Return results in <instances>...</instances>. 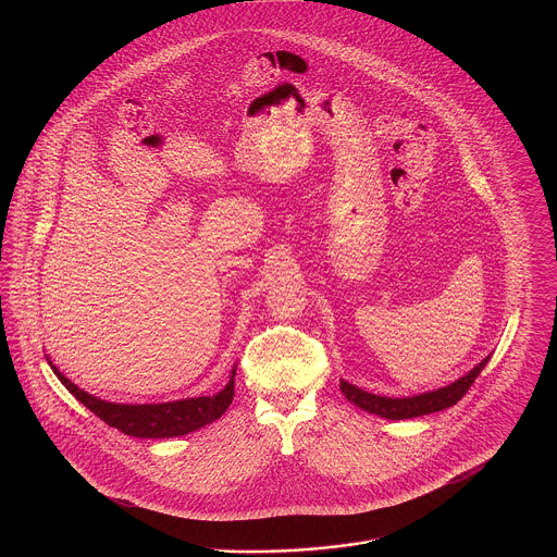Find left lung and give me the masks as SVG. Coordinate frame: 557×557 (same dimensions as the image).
Listing matches in <instances>:
<instances>
[{
  "label": "left lung",
  "instance_id": "left-lung-1",
  "mask_svg": "<svg viewBox=\"0 0 557 557\" xmlns=\"http://www.w3.org/2000/svg\"><path fill=\"white\" fill-rule=\"evenodd\" d=\"M488 359H491V355L484 357L476 368L468 371L463 377L450 382L449 386H443V388H436V391H430V393H422V395H413V397H380V395H373L368 391H361V388H357L355 384H348L345 380H341V391L352 405H357L359 409H363L368 413H375L380 418H386V420L420 418V416H428V413L453 407L459 398L470 391L478 373L484 370Z\"/></svg>",
  "mask_w": 557,
  "mask_h": 557
}]
</instances>
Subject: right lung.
<instances>
[{
	"label": "right lung",
	"instance_id": "1",
	"mask_svg": "<svg viewBox=\"0 0 557 557\" xmlns=\"http://www.w3.org/2000/svg\"><path fill=\"white\" fill-rule=\"evenodd\" d=\"M58 380L66 386L71 395H75L91 413H96L102 422L119 432L135 436V438H173L184 436L198 428H205L219 420L234 400V382H236V366L230 375V382L223 391L212 397L182 398L171 403H144V405H127V403H110L94 397L81 391L62 371L48 361Z\"/></svg>",
	"mask_w": 557,
	"mask_h": 557
}]
</instances>
